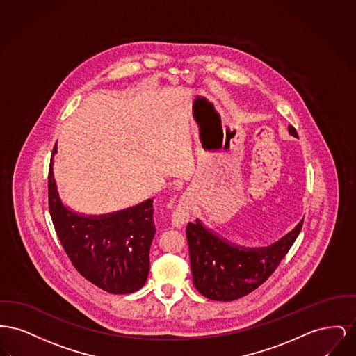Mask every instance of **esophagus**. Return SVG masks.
I'll return each instance as SVG.
<instances>
[{"instance_id":"34e87169","label":"esophagus","mask_w":356,"mask_h":356,"mask_svg":"<svg viewBox=\"0 0 356 356\" xmlns=\"http://www.w3.org/2000/svg\"><path fill=\"white\" fill-rule=\"evenodd\" d=\"M187 220H188V209L185 204H179L172 213L171 221L175 226H181V225L185 224Z\"/></svg>"}]
</instances>
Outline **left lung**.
Wrapping results in <instances>:
<instances>
[{"instance_id":"8db88e82","label":"left lung","mask_w":356,"mask_h":356,"mask_svg":"<svg viewBox=\"0 0 356 356\" xmlns=\"http://www.w3.org/2000/svg\"><path fill=\"white\" fill-rule=\"evenodd\" d=\"M289 132L298 136L295 127ZM302 221L277 243L266 248L232 245L211 233L198 220L188 222L187 243L193 282L207 299L232 301L257 289L276 270L296 241Z\"/></svg>"}]
</instances>
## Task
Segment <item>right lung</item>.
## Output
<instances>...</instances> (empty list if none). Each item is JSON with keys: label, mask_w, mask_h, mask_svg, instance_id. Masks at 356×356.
Segmentation results:
<instances>
[{"label": "right lung", "mask_w": 356, "mask_h": 356, "mask_svg": "<svg viewBox=\"0 0 356 356\" xmlns=\"http://www.w3.org/2000/svg\"><path fill=\"white\" fill-rule=\"evenodd\" d=\"M48 204L57 237L84 279L113 295L132 293L145 285L155 234L152 200L99 217L76 214L58 198L51 161Z\"/></svg>", "instance_id": "right-lung-1"}]
</instances>
